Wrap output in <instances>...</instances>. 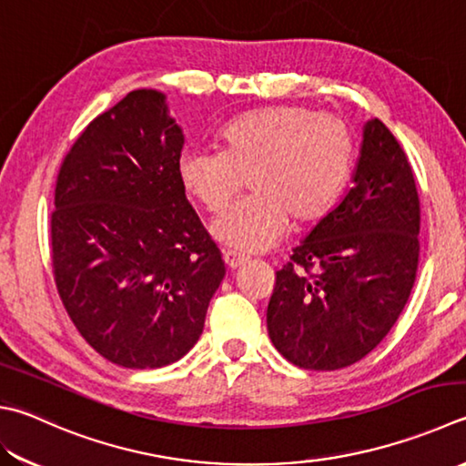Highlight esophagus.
Here are the masks:
<instances>
[{
  "instance_id": "34e87169",
  "label": "esophagus",
  "mask_w": 466,
  "mask_h": 466,
  "mask_svg": "<svg viewBox=\"0 0 466 466\" xmlns=\"http://www.w3.org/2000/svg\"><path fill=\"white\" fill-rule=\"evenodd\" d=\"M223 259H225V263H227V268L235 269V268L243 266V263L248 261L249 258L243 256V253H239V251H235V249H225V251H223Z\"/></svg>"
}]
</instances>
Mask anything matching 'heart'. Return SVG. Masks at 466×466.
Segmentation results:
<instances>
[{
  "label": "heart",
  "mask_w": 466,
  "mask_h": 466,
  "mask_svg": "<svg viewBox=\"0 0 466 466\" xmlns=\"http://www.w3.org/2000/svg\"><path fill=\"white\" fill-rule=\"evenodd\" d=\"M221 150L187 147L182 188L210 213L253 190L210 223L217 241L241 251L274 248L289 227L312 223L335 203L353 164V136L342 119L302 105L258 109L229 121Z\"/></svg>",
  "instance_id": "b5f03b06"
}]
</instances>
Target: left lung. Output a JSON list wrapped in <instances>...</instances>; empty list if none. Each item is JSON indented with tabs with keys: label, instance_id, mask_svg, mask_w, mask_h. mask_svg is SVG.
Returning a JSON list of instances; mask_svg holds the SVG:
<instances>
[{
	"label": "left lung",
	"instance_id": "1",
	"mask_svg": "<svg viewBox=\"0 0 466 466\" xmlns=\"http://www.w3.org/2000/svg\"><path fill=\"white\" fill-rule=\"evenodd\" d=\"M418 233L408 156L380 119H370L353 188L276 271L268 304L274 347L314 371H335L371 353L414 288Z\"/></svg>",
	"mask_w": 466,
	"mask_h": 466
}]
</instances>
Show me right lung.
<instances>
[{
  "label": "right lung",
  "mask_w": 466,
  "mask_h": 466,
  "mask_svg": "<svg viewBox=\"0 0 466 466\" xmlns=\"http://www.w3.org/2000/svg\"><path fill=\"white\" fill-rule=\"evenodd\" d=\"M182 146L166 95L137 89L86 126L56 178L60 300L96 353L127 370L187 355L225 278L178 178Z\"/></svg>",
  "instance_id": "add662e5"
}]
</instances>
